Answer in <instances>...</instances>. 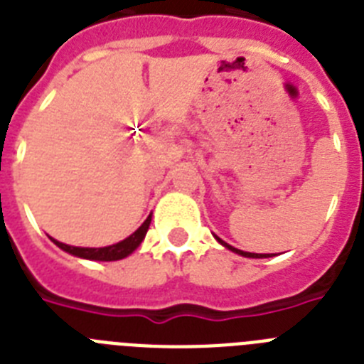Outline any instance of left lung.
Masks as SVG:
<instances>
[{
  "instance_id": "left-lung-1",
  "label": "left lung",
  "mask_w": 364,
  "mask_h": 364,
  "mask_svg": "<svg viewBox=\"0 0 364 364\" xmlns=\"http://www.w3.org/2000/svg\"><path fill=\"white\" fill-rule=\"evenodd\" d=\"M216 240L221 243V245H223V247H227V249H229V251L236 252V255H242V257H245V258H269V255H258V252H245V251H240V249L232 247V245H229V243H225L221 238H218V236H216Z\"/></svg>"
}]
</instances>
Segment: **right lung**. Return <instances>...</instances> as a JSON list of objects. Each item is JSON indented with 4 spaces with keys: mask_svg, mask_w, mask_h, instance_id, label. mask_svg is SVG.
<instances>
[{
    "mask_svg": "<svg viewBox=\"0 0 364 364\" xmlns=\"http://www.w3.org/2000/svg\"><path fill=\"white\" fill-rule=\"evenodd\" d=\"M150 221H151V214L144 220V223L135 230L134 235H129L128 238L122 240L119 243H113V245H107V247H73V245H68V243H62L58 240L50 238L53 242L58 245L62 251L69 252L73 257H78V258H86V260H99V262H113V260H122L126 258L128 255L135 251V249L141 245V242L144 240L146 236V230L150 227Z\"/></svg>",
    "mask_w": 364,
    "mask_h": 364,
    "instance_id": "obj_1",
    "label": "right lung"
}]
</instances>
